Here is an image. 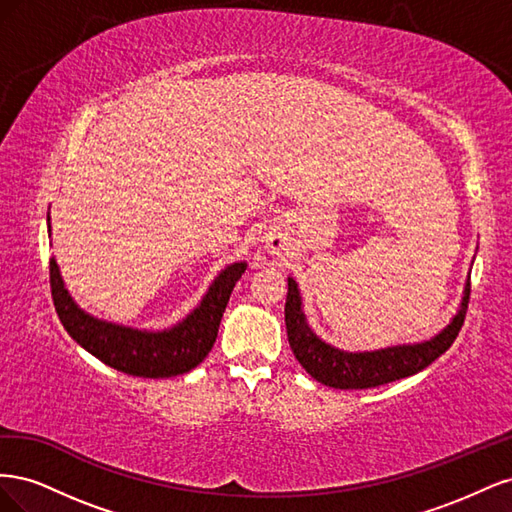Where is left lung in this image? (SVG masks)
<instances>
[{
  "mask_svg": "<svg viewBox=\"0 0 512 512\" xmlns=\"http://www.w3.org/2000/svg\"><path fill=\"white\" fill-rule=\"evenodd\" d=\"M468 301L470 282L463 290L459 312L448 322L446 329H442L436 337L427 339V342L391 346L371 352H346L322 342L309 329L303 314L299 286L292 277H288V297L284 307L288 342L297 361L314 380L333 386V389H374V386L418 374L451 348L463 327V320H466Z\"/></svg>",
  "mask_w": 512,
  "mask_h": 512,
  "instance_id": "left-lung-1",
  "label": "left lung"
}]
</instances>
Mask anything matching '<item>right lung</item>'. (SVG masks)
Returning a JSON list of instances; mask_svg holds the SVG:
<instances>
[{
    "mask_svg": "<svg viewBox=\"0 0 512 512\" xmlns=\"http://www.w3.org/2000/svg\"><path fill=\"white\" fill-rule=\"evenodd\" d=\"M245 267L247 262L243 260L228 265L215 277L194 312L164 331H141L94 318L70 297L55 258H51L49 271L57 316L76 344L94 354L104 365L128 376L173 378L188 374L211 352L230 292L245 273Z\"/></svg>",
    "mask_w": 512,
    "mask_h": 512,
    "instance_id": "right-lung-1",
    "label": "right lung"
}]
</instances>
